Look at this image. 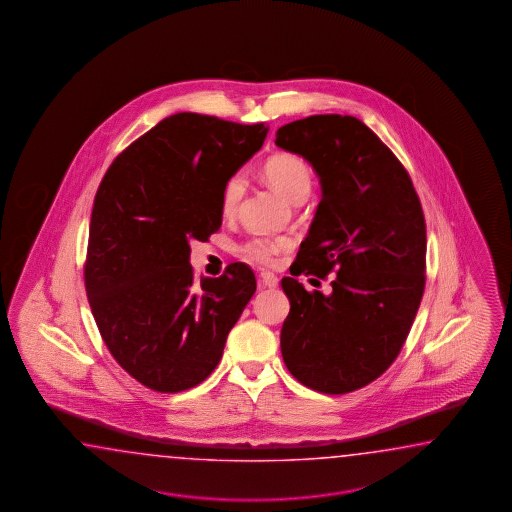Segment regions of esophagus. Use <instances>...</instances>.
<instances>
[{"label":"esophagus","instance_id":"34e87169","mask_svg":"<svg viewBox=\"0 0 512 512\" xmlns=\"http://www.w3.org/2000/svg\"><path fill=\"white\" fill-rule=\"evenodd\" d=\"M259 284H261L262 288H277L279 286V279L270 272H262L259 275Z\"/></svg>","mask_w":512,"mask_h":512}]
</instances>
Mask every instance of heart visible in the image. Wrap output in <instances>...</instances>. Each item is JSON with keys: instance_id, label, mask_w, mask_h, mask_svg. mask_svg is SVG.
<instances>
[{"instance_id": "1", "label": "heart", "mask_w": 512, "mask_h": 512, "mask_svg": "<svg viewBox=\"0 0 512 512\" xmlns=\"http://www.w3.org/2000/svg\"><path fill=\"white\" fill-rule=\"evenodd\" d=\"M262 176L272 185L277 193L288 202L296 204L299 200H307L312 189V171L307 163L294 154H279L268 159L262 167ZM246 193V178L242 174H233L229 178L220 200V209L226 216H231L239 207L242 196ZM290 248L288 239H253L242 246V253L250 261L268 264L275 259L277 253Z\"/></svg>"}]
</instances>
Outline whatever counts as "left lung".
Here are the masks:
<instances>
[{
  "instance_id": "left-lung-1",
  "label": "left lung",
  "mask_w": 512,
  "mask_h": 512,
  "mask_svg": "<svg viewBox=\"0 0 512 512\" xmlns=\"http://www.w3.org/2000/svg\"><path fill=\"white\" fill-rule=\"evenodd\" d=\"M275 145L307 159L321 202L292 275L336 272L332 292L281 281L290 312L281 329L288 371L341 395L395 362L421 305L426 224L408 172L371 128L351 115H310L281 126Z\"/></svg>"
}]
</instances>
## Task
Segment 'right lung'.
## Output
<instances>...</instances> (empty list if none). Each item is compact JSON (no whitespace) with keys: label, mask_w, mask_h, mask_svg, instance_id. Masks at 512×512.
<instances>
[{"label":"right lung","mask_w":512,"mask_h":512,"mask_svg":"<svg viewBox=\"0 0 512 512\" xmlns=\"http://www.w3.org/2000/svg\"><path fill=\"white\" fill-rule=\"evenodd\" d=\"M270 126L174 114L115 158L91 211L86 294L106 347L148 389L178 393L215 371L255 294L233 262L194 279L191 240L222 224V191L261 150Z\"/></svg>","instance_id":"1"}]
</instances>
